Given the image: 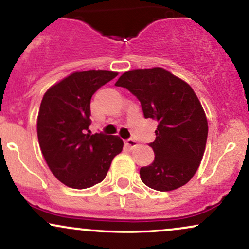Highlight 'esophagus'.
<instances>
[{
  "instance_id": "esophagus-1",
  "label": "esophagus",
  "mask_w": 249,
  "mask_h": 249,
  "mask_svg": "<svg viewBox=\"0 0 249 249\" xmlns=\"http://www.w3.org/2000/svg\"><path fill=\"white\" fill-rule=\"evenodd\" d=\"M125 145H126V146H128L130 148H134V147H137L138 142L134 141V139L130 138V139H126V141H125Z\"/></svg>"
}]
</instances>
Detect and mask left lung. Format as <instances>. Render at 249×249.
<instances>
[{"mask_svg":"<svg viewBox=\"0 0 249 249\" xmlns=\"http://www.w3.org/2000/svg\"><path fill=\"white\" fill-rule=\"evenodd\" d=\"M116 85L139 99L145 118L158 122L150 144L154 160L141 168L142 181L160 192L184 186L198 170L208 133L206 115L193 89L162 68L127 71Z\"/></svg>","mask_w":249,"mask_h":249,"instance_id":"1","label":"left lung"}]
</instances>
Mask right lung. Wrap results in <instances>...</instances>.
Returning <instances> with one entry per match:
<instances>
[{
    "label": "right lung",
    "mask_w": 249,
    "mask_h": 249,
    "mask_svg": "<svg viewBox=\"0 0 249 249\" xmlns=\"http://www.w3.org/2000/svg\"><path fill=\"white\" fill-rule=\"evenodd\" d=\"M118 75L107 70L77 71L43 96L37 117L39 147L53 176L83 190L103 181L124 142L118 136L91 134L90 102L99 88Z\"/></svg>",
    "instance_id": "1"
}]
</instances>
